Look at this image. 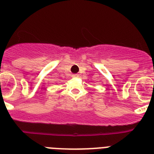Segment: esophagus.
Listing matches in <instances>:
<instances>
[{"label":"esophagus","instance_id":"34e87169","mask_svg":"<svg viewBox=\"0 0 154 154\" xmlns=\"http://www.w3.org/2000/svg\"><path fill=\"white\" fill-rule=\"evenodd\" d=\"M72 77H74V78H77V77H79V75L78 74H73Z\"/></svg>","mask_w":154,"mask_h":154}]
</instances>
